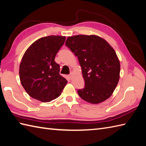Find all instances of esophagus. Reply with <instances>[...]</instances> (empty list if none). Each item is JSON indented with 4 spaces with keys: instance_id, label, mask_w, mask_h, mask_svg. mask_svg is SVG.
<instances>
[{
    "instance_id": "esophagus-1",
    "label": "esophagus",
    "mask_w": 146,
    "mask_h": 146,
    "mask_svg": "<svg viewBox=\"0 0 146 146\" xmlns=\"http://www.w3.org/2000/svg\"><path fill=\"white\" fill-rule=\"evenodd\" d=\"M73 73H71L70 74V75H69V78H70V79H71V78H73Z\"/></svg>"
}]
</instances>
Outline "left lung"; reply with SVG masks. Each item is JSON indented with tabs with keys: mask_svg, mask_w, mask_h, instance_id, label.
<instances>
[{
	"mask_svg": "<svg viewBox=\"0 0 146 146\" xmlns=\"http://www.w3.org/2000/svg\"><path fill=\"white\" fill-rule=\"evenodd\" d=\"M66 46L78 57L85 87L78 90L83 100L93 104L112 95L120 78V64L113 48L96 35L70 36Z\"/></svg>",
	"mask_w": 146,
	"mask_h": 146,
	"instance_id": "8db88e82",
	"label": "left lung"
}]
</instances>
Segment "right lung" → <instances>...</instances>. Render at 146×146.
Masks as SVG:
<instances>
[{
  "instance_id": "1",
  "label": "right lung",
  "mask_w": 146,
  "mask_h": 146,
  "mask_svg": "<svg viewBox=\"0 0 146 146\" xmlns=\"http://www.w3.org/2000/svg\"><path fill=\"white\" fill-rule=\"evenodd\" d=\"M66 37L49 36L34 42L24 52L19 65L21 83L30 97L49 102L60 96L67 80L60 75L54 58Z\"/></svg>"
}]
</instances>
